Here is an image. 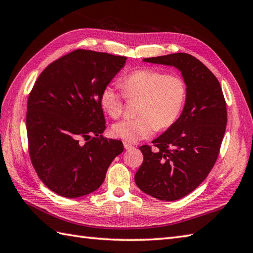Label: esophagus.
Here are the masks:
<instances>
[{
	"label": "esophagus",
	"instance_id": "esophagus-1",
	"mask_svg": "<svg viewBox=\"0 0 253 253\" xmlns=\"http://www.w3.org/2000/svg\"><path fill=\"white\" fill-rule=\"evenodd\" d=\"M124 148H125L126 150H130V149H132L133 148V146L131 143H129V142H124Z\"/></svg>",
	"mask_w": 253,
	"mask_h": 253
}]
</instances>
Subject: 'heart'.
<instances>
[{
  "label": "heart",
  "instance_id": "heart-1",
  "mask_svg": "<svg viewBox=\"0 0 253 253\" xmlns=\"http://www.w3.org/2000/svg\"><path fill=\"white\" fill-rule=\"evenodd\" d=\"M122 94L114 85H105L100 93V104L112 118H118L124 110V95L140 100L136 118L123 120L112 126L116 138L137 142L151 137L154 131L170 127L178 120L187 98V84L180 76L152 68H143L124 76Z\"/></svg>",
  "mask_w": 253,
  "mask_h": 253
}]
</instances>
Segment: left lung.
<instances>
[{"label": "left lung", "instance_id": "1", "mask_svg": "<svg viewBox=\"0 0 253 253\" xmlns=\"http://www.w3.org/2000/svg\"><path fill=\"white\" fill-rule=\"evenodd\" d=\"M143 62L178 69L187 98L178 120L152 141L155 149L139 148L143 162L135 181L159 200H178L195 190L216 162L227 124L226 102L217 78L195 56L174 53Z\"/></svg>", "mask_w": 253, "mask_h": 253}]
</instances>
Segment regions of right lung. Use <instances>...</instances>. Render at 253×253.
Instances as JSON below:
<instances>
[{
  "instance_id": "add662e5",
  "label": "right lung",
  "mask_w": 253,
  "mask_h": 253,
  "mask_svg": "<svg viewBox=\"0 0 253 253\" xmlns=\"http://www.w3.org/2000/svg\"><path fill=\"white\" fill-rule=\"evenodd\" d=\"M127 57L76 50L51 63L38 77L27 104L31 163L42 182L65 198L95 191L121 140L102 137L105 118L100 93Z\"/></svg>"
}]
</instances>
